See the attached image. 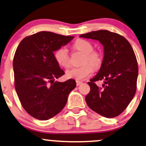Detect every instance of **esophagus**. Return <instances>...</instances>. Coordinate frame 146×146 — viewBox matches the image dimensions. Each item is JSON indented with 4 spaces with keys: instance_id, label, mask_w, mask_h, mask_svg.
<instances>
[{
    "instance_id": "esophagus-1",
    "label": "esophagus",
    "mask_w": 146,
    "mask_h": 146,
    "mask_svg": "<svg viewBox=\"0 0 146 146\" xmlns=\"http://www.w3.org/2000/svg\"><path fill=\"white\" fill-rule=\"evenodd\" d=\"M76 86H80V85H81V83H83V82H82V81H76Z\"/></svg>"
}]
</instances>
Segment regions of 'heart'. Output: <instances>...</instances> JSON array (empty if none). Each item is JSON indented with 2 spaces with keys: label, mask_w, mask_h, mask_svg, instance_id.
Instances as JSON below:
<instances>
[{
  "label": "heart",
  "mask_w": 146,
  "mask_h": 146,
  "mask_svg": "<svg viewBox=\"0 0 146 146\" xmlns=\"http://www.w3.org/2000/svg\"><path fill=\"white\" fill-rule=\"evenodd\" d=\"M75 50L84 54L82 63L84 64L78 68H73L67 71V76L75 78L77 81L83 80L91 75L93 68L98 70L102 64V56L101 53L93 50V45L90 42L84 39H77L73 44ZM54 57L56 63L63 68L70 65V59L68 50L65 47H60L54 53Z\"/></svg>",
  "instance_id": "heart-1"
}]
</instances>
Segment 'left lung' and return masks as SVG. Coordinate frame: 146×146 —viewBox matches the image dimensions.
Instances as JSON below:
<instances>
[{
    "label": "left lung",
    "mask_w": 146,
    "mask_h": 146,
    "mask_svg": "<svg viewBox=\"0 0 146 146\" xmlns=\"http://www.w3.org/2000/svg\"><path fill=\"white\" fill-rule=\"evenodd\" d=\"M80 37L97 40L104 45V56L97 74L88 82L90 92L86 101L94 112L107 118L125 110L137 90L138 65L133 49L122 36L108 30L93 31ZM104 80L101 87L95 82Z\"/></svg>",
    "instance_id": "obj_1"
}]
</instances>
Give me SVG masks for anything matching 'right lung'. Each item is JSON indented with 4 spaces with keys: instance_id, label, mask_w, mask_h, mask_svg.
Listing matches in <instances>:
<instances>
[{
    "instance_id": "right-lung-1",
    "label": "right lung",
    "mask_w": 146,
    "mask_h": 146,
    "mask_svg": "<svg viewBox=\"0 0 146 146\" xmlns=\"http://www.w3.org/2000/svg\"><path fill=\"white\" fill-rule=\"evenodd\" d=\"M73 38L43 31L25 37L16 49L13 60L15 89L23 108L35 119L47 120L58 114L76 88L72 78L55 81L65 72L53 53Z\"/></svg>"
}]
</instances>
